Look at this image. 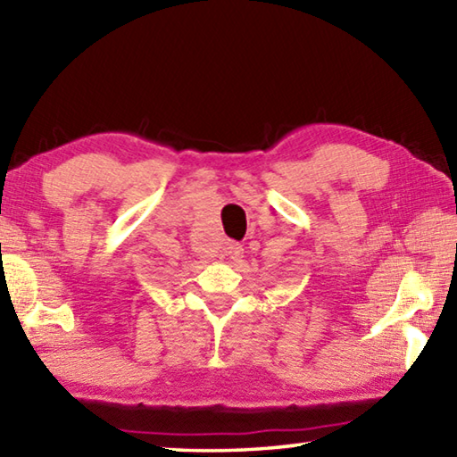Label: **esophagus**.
<instances>
[{"label": "esophagus", "instance_id": "esophagus-1", "mask_svg": "<svg viewBox=\"0 0 457 457\" xmlns=\"http://www.w3.org/2000/svg\"><path fill=\"white\" fill-rule=\"evenodd\" d=\"M242 252H244V250H242V245L236 244V242H229V244H228V247H226V256H228V258H231V260L242 256Z\"/></svg>", "mask_w": 457, "mask_h": 457}]
</instances>
